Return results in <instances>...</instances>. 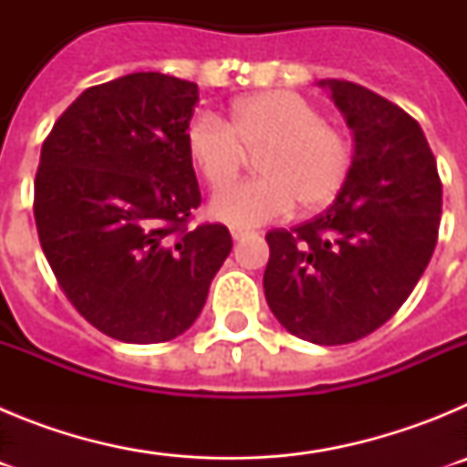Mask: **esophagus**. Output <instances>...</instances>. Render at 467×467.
Returning a JSON list of instances; mask_svg holds the SVG:
<instances>
[{
    "label": "esophagus",
    "instance_id": "34e87169",
    "mask_svg": "<svg viewBox=\"0 0 467 467\" xmlns=\"http://www.w3.org/2000/svg\"><path fill=\"white\" fill-rule=\"evenodd\" d=\"M245 236H247L245 229H241V226H231V238H234V241H241V238Z\"/></svg>",
    "mask_w": 467,
    "mask_h": 467
}]
</instances>
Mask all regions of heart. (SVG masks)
Instances as JSON below:
<instances>
[{
    "mask_svg": "<svg viewBox=\"0 0 467 467\" xmlns=\"http://www.w3.org/2000/svg\"><path fill=\"white\" fill-rule=\"evenodd\" d=\"M184 144L210 187L241 171L245 151H257L262 177L231 182L210 198V214L231 226H259L295 208H323L344 187L350 142L323 111L292 90H262L231 107V123L196 111L184 128Z\"/></svg>",
    "mask_w": 467,
    "mask_h": 467,
    "instance_id": "heart-1",
    "label": "heart"
}]
</instances>
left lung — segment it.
<instances>
[{
  "instance_id": "8db88e82",
  "label": "left lung",
  "mask_w": 467,
  "mask_h": 467,
  "mask_svg": "<svg viewBox=\"0 0 467 467\" xmlns=\"http://www.w3.org/2000/svg\"><path fill=\"white\" fill-rule=\"evenodd\" d=\"M317 86L353 130V161L329 210L266 234L264 295L290 334L341 346L381 327L416 287L435 250L442 182L407 111L350 81Z\"/></svg>"
}]
</instances>
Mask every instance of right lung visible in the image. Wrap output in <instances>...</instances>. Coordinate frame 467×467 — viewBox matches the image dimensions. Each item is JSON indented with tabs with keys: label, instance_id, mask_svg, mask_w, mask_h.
Returning <instances> with one entry per match:
<instances>
[{
	"label": "right lung",
	"instance_id": "add662e5",
	"mask_svg": "<svg viewBox=\"0 0 467 467\" xmlns=\"http://www.w3.org/2000/svg\"><path fill=\"white\" fill-rule=\"evenodd\" d=\"M198 86L135 72L86 88L41 147L35 220L74 308L126 344L187 332L231 253L222 224L189 231L201 203L184 144Z\"/></svg>",
	"mask_w": 467,
	"mask_h": 467
}]
</instances>
